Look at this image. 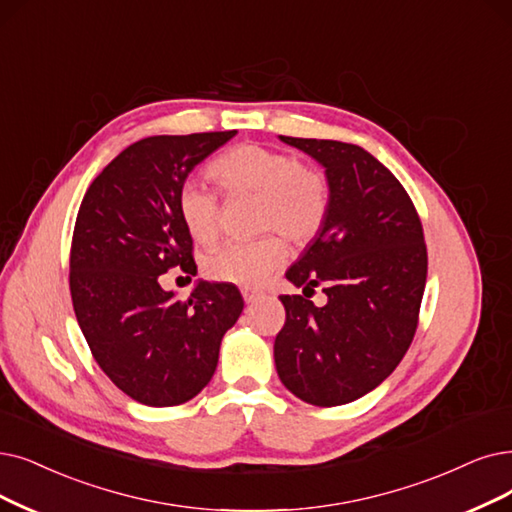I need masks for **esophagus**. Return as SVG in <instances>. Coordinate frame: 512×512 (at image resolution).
Masks as SVG:
<instances>
[{
	"instance_id": "1",
	"label": "esophagus",
	"mask_w": 512,
	"mask_h": 512,
	"mask_svg": "<svg viewBox=\"0 0 512 512\" xmlns=\"http://www.w3.org/2000/svg\"><path fill=\"white\" fill-rule=\"evenodd\" d=\"M241 294H243V300L248 302V304H252V302H256V300H260V298H262V294H260V292H256V290H248V288H243V290H241Z\"/></svg>"
}]
</instances>
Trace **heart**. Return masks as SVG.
<instances>
[{
    "instance_id": "heart-1",
    "label": "heart",
    "mask_w": 512,
    "mask_h": 512,
    "mask_svg": "<svg viewBox=\"0 0 512 512\" xmlns=\"http://www.w3.org/2000/svg\"><path fill=\"white\" fill-rule=\"evenodd\" d=\"M212 176L229 195H256V224L260 231H277L296 245L311 241L323 227L330 210L327 178L302 166L290 153L260 145H239L212 163ZM178 212L189 235L208 243L218 233V195L187 180L178 191ZM285 260V243L279 235L254 241H229L212 250L203 262L206 275L237 285H260Z\"/></svg>"
}]
</instances>
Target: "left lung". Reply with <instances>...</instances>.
I'll use <instances>...</instances> for the list:
<instances>
[{
    "instance_id": "1",
    "label": "left lung",
    "mask_w": 512,
    "mask_h": 512,
    "mask_svg": "<svg viewBox=\"0 0 512 512\" xmlns=\"http://www.w3.org/2000/svg\"><path fill=\"white\" fill-rule=\"evenodd\" d=\"M313 157L330 185L323 227L285 271L302 296H279V380L298 399L334 407L393 374L416 334L426 283L422 224L401 182L365 149L340 140L279 136ZM321 287L328 298H308Z\"/></svg>"
}]
</instances>
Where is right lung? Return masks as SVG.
Returning a JSON list of instances; mask_svg holds the SVG:
<instances>
[{
    "label": "right lung",
    "instance_id": "obj_1",
    "mask_svg": "<svg viewBox=\"0 0 512 512\" xmlns=\"http://www.w3.org/2000/svg\"><path fill=\"white\" fill-rule=\"evenodd\" d=\"M235 134L142 138L94 178L79 206L69 277L75 317L100 370L142 405L199 395L243 311L233 283L199 279L189 300L159 285L172 267L197 273L178 191Z\"/></svg>",
    "mask_w": 512,
    "mask_h": 512
}]
</instances>
